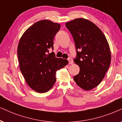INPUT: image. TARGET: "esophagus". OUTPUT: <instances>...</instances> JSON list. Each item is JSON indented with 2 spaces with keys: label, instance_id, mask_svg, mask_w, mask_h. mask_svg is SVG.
Wrapping results in <instances>:
<instances>
[{
  "label": "esophagus",
  "instance_id": "1",
  "mask_svg": "<svg viewBox=\"0 0 122 122\" xmlns=\"http://www.w3.org/2000/svg\"><path fill=\"white\" fill-rule=\"evenodd\" d=\"M68 61H69V64H73V60L71 57H69L68 58Z\"/></svg>",
  "mask_w": 122,
  "mask_h": 122
}]
</instances>
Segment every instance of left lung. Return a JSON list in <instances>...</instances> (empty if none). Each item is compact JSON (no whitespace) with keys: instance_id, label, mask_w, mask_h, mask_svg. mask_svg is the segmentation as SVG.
Listing matches in <instances>:
<instances>
[{"instance_id":"obj_1","label":"left lung","mask_w":122,"mask_h":122,"mask_svg":"<svg viewBox=\"0 0 122 122\" xmlns=\"http://www.w3.org/2000/svg\"><path fill=\"white\" fill-rule=\"evenodd\" d=\"M65 26L75 41L76 57L74 62L80 67L74 79L84 90H91L101 82L110 66L109 43L102 31L87 19L76 18Z\"/></svg>"}]
</instances>
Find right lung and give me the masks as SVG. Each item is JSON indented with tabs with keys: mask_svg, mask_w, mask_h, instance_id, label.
I'll return each mask as SVG.
<instances>
[{
	"mask_svg": "<svg viewBox=\"0 0 122 122\" xmlns=\"http://www.w3.org/2000/svg\"><path fill=\"white\" fill-rule=\"evenodd\" d=\"M61 25L50 20H41L25 31L17 48L20 69L26 82L39 93L52 88L56 81V72L68 64V61L48 53L53 49L54 36Z\"/></svg>",
	"mask_w": 122,
	"mask_h": 122,
	"instance_id": "right-lung-1",
	"label": "right lung"
}]
</instances>
